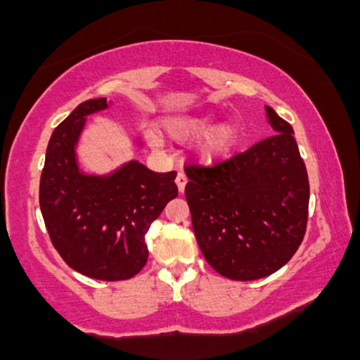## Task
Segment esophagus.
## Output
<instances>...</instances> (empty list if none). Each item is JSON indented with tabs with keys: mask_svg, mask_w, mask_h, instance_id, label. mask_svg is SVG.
Returning a JSON list of instances; mask_svg holds the SVG:
<instances>
[{
	"mask_svg": "<svg viewBox=\"0 0 360 360\" xmlns=\"http://www.w3.org/2000/svg\"><path fill=\"white\" fill-rule=\"evenodd\" d=\"M186 183H188V177H186L184 172H177V177H176V184H177V189H179V193H184Z\"/></svg>",
	"mask_w": 360,
	"mask_h": 360,
	"instance_id": "esophagus-1",
	"label": "esophagus"
}]
</instances>
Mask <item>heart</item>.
Masks as SVG:
<instances>
[{"label":"heart","mask_w":360,"mask_h":360,"mask_svg":"<svg viewBox=\"0 0 360 360\" xmlns=\"http://www.w3.org/2000/svg\"><path fill=\"white\" fill-rule=\"evenodd\" d=\"M212 122L213 117H210V115H186V117H174L167 120L164 123L162 130L171 139L189 140L196 137V135L204 134L212 125ZM237 137L238 127L232 122H225L213 127L198 143V159L201 162H213V160L220 159L221 155H225L233 147Z\"/></svg>","instance_id":"heart-1"}]
</instances>
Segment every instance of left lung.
<instances>
[{
  "instance_id": "obj_1",
  "label": "left lung",
  "mask_w": 360,
  "mask_h": 360,
  "mask_svg": "<svg viewBox=\"0 0 360 360\" xmlns=\"http://www.w3.org/2000/svg\"><path fill=\"white\" fill-rule=\"evenodd\" d=\"M266 111L274 135L213 166L184 167L198 245L233 281L279 271L307 232L309 183L295 131L271 106Z\"/></svg>"
}]
</instances>
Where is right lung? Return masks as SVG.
Segmentation results:
<instances>
[{"label":"right lung","instance_id":"add662e5","mask_svg":"<svg viewBox=\"0 0 360 360\" xmlns=\"http://www.w3.org/2000/svg\"><path fill=\"white\" fill-rule=\"evenodd\" d=\"M105 108L106 98L81 103L53 130L40 176V210L69 267L93 279L125 281L147 264L146 233L177 196V172H152L130 160L110 176L82 174L77 139L86 117Z\"/></svg>","mask_w":360,"mask_h":360}]
</instances>
